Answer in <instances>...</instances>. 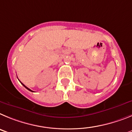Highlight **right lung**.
<instances>
[{
	"instance_id": "right-lung-1",
	"label": "right lung",
	"mask_w": 132,
	"mask_h": 132,
	"mask_svg": "<svg viewBox=\"0 0 132 132\" xmlns=\"http://www.w3.org/2000/svg\"><path fill=\"white\" fill-rule=\"evenodd\" d=\"M21 84H22V85H23V86H24V87H26V89H28V90H29V91H32V92H34V91H31V89H29V88H28V87H26V85H24V84H22V83H21Z\"/></svg>"
}]
</instances>
